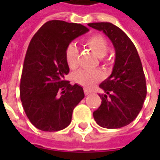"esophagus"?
<instances>
[{
  "instance_id": "1",
  "label": "esophagus",
  "mask_w": 160,
  "mask_h": 160,
  "mask_svg": "<svg viewBox=\"0 0 160 160\" xmlns=\"http://www.w3.org/2000/svg\"><path fill=\"white\" fill-rule=\"evenodd\" d=\"M84 92H85V94H86V95H89V94L92 93V91L88 90V89H87V88H86V89H84Z\"/></svg>"
}]
</instances>
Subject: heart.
I'll return each mask as SVG.
<instances>
[{
    "instance_id": "1",
    "label": "heart",
    "mask_w": 160,
    "mask_h": 160,
    "mask_svg": "<svg viewBox=\"0 0 160 160\" xmlns=\"http://www.w3.org/2000/svg\"><path fill=\"white\" fill-rule=\"evenodd\" d=\"M88 48L98 58L104 57L108 50V43L106 39L101 35H92L85 40ZM65 58L68 66L71 69L76 68L78 66V49L73 43L67 46L65 51ZM74 82L85 87H92L103 79V73L100 70H86L78 71L73 74Z\"/></svg>"
}]
</instances>
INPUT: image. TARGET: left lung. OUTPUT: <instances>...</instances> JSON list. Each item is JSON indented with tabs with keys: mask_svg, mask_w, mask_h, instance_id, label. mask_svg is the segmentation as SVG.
<instances>
[{
	"mask_svg": "<svg viewBox=\"0 0 160 160\" xmlns=\"http://www.w3.org/2000/svg\"><path fill=\"white\" fill-rule=\"evenodd\" d=\"M110 38L116 51L112 73L99 85L100 106L93 112L99 126L106 128L124 127L136 118L147 96L146 79L137 49L129 38L113 24L90 23Z\"/></svg>",
	"mask_w": 160,
	"mask_h": 160,
	"instance_id": "8db88e82",
	"label": "left lung"
}]
</instances>
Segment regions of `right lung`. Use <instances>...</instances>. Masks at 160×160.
I'll return each instance as SVG.
<instances>
[{"label": "right lung", "mask_w": 160, "mask_h": 160, "mask_svg": "<svg viewBox=\"0 0 160 160\" xmlns=\"http://www.w3.org/2000/svg\"><path fill=\"white\" fill-rule=\"evenodd\" d=\"M88 31L80 24L50 20L30 42L19 92L27 118L40 130L55 132L68 127L73 109L85 97L82 87L64 80L69 72L65 51Z\"/></svg>", "instance_id": "add662e5"}]
</instances>
